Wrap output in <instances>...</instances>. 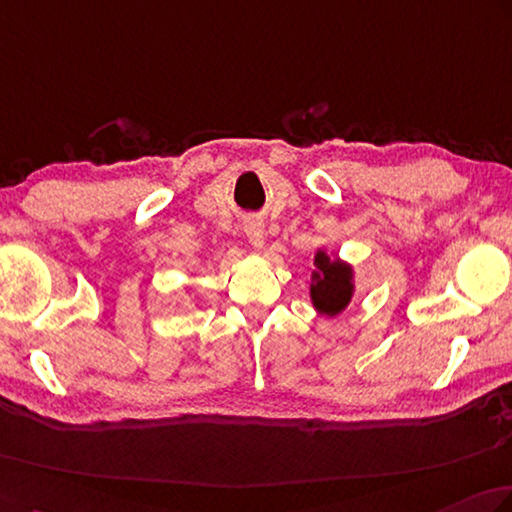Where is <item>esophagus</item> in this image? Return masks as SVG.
Here are the masks:
<instances>
[{
	"label": "esophagus",
	"instance_id": "obj_1",
	"mask_svg": "<svg viewBox=\"0 0 512 512\" xmlns=\"http://www.w3.org/2000/svg\"><path fill=\"white\" fill-rule=\"evenodd\" d=\"M243 229H245V236H247L249 243H252L256 249L263 247V243H265V225H263V221L252 218V221H247L243 225Z\"/></svg>",
	"mask_w": 512,
	"mask_h": 512
}]
</instances>
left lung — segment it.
<instances>
[{"mask_svg": "<svg viewBox=\"0 0 512 512\" xmlns=\"http://www.w3.org/2000/svg\"><path fill=\"white\" fill-rule=\"evenodd\" d=\"M356 294V269L336 252L318 249L314 254L309 298L311 305L325 318H336L351 305Z\"/></svg>", "mask_w": 512, "mask_h": 512, "instance_id": "8db88e82", "label": "left lung"}]
</instances>
